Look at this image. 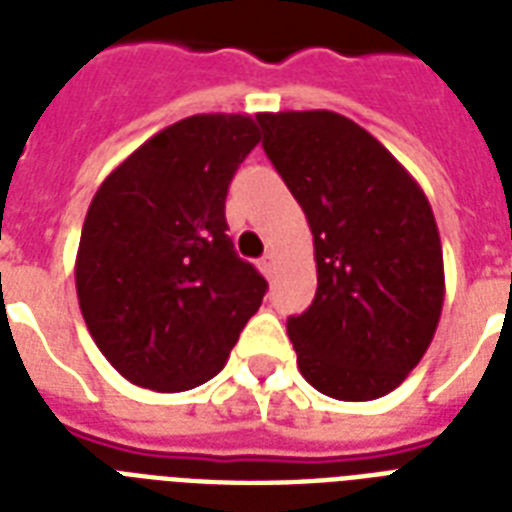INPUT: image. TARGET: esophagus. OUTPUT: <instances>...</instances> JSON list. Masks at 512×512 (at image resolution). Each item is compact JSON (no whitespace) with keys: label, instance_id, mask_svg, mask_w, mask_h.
<instances>
[{"label":"esophagus","instance_id":"esophagus-1","mask_svg":"<svg viewBox=\"0 0 512 512\" xmlns=\"http://www.w3.org/2000/svg\"><path fill=\"white\" fill-rule=\"evenodd\" d=\"M260 271H263L265 276L271 279L273 271H276V255H273V252H268V255H263V260H260Z\"/></svg>","mask_w":512,"mask_h":512}]
</instances>
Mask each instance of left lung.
I'll return each mask as SVG.
<instances>
[{
  "label": "left lung",
  "instance_id": "obj_1",
  "mask_svg": "<svg viewBox=\"0 0 512 512\" xmlns=\"http://www.w3.org/2000/svg\"><path fill=\"white\" fill-rule=\"evenodd\" d=\"M257 122L313 233L319 287L311 308L287 321L297 366L337 401L385 396L420 364L444 308L428 196L348 116L279 111Z\"/></svg>",
  "mask_w": 512,
  "mask_h": 512
}]
</instances>
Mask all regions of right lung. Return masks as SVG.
Returning a JSON list of instances; mask_svg holds the SVG:
<instances>
[{
	"instance_id": "add662e5",
	"label": "right lung",
	"mask_w": 512,
	"mask_h": 512,
	"mask_svg": "<svg viewBox=\"0 0 512 512\" xmlns=\"http://www.w3.org/2000/svg\"><path fill=\"white\" fill-rule=\"evenodd\" d=\"M260 143L247 114H196L156 132L92 196L76 295L124 380L180 393L212 380L268 281L233 249L225 196Z\"/></svg>"
}]
</instances>
